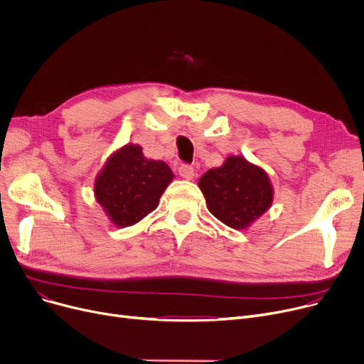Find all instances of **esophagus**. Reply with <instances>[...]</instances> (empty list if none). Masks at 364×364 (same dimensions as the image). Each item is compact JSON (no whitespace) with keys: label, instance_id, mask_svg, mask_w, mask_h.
Here are the masks:
<instances>
[{"label":"esophagus","instance_id":"esophagus-1","mask_svg":"<svg viewBox=\"0 0 364 364\" xmlns=\"http://www.w3.org/2000/svg\"><path fill=\"white\" fill-rule=\"evenodd\" d=\"M178 172L184 180H192L195 177V169L192 165H181L178 168Z\"/></svg>","mask_w":364,"mask_h":364}]
</instances>
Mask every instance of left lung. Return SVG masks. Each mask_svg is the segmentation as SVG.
Here are the masks:
<instances>
[{
	"mask_svg": "<svg viewBox=\"0 0 364 364\" xmlns=\"http://www.w3.org/2000/svg\"><path fill=\"white\" fill-rule=\"evenodd\" d=\"M198 186L209 213L235 230H245L273 203L267 172L243 156H228L221 166L205 172Z\"/></svg>",
	"mask_w": 364,
	"mask_h": 364,
	"instance_id": "1",
	"label": "left lung"
}]
</instances>
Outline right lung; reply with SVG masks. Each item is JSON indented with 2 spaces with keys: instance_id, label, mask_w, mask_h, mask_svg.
<instances>
[{
  "instance_id": "obj_1",
  "label": "right lung",
  "mask_w": 364,
  "mask_h": 364,
  "mask_svg": "<svg viewBox=\"0 0 364 364\" xmlns=\"http://www.w3.org/2000/svg\"><path fill=\"white\" fill-rule=\"evenodd\" d=\"M172 178L174 172L164 161L144 158L139 144H125L95 177L94 196L112 224L129 227L155 211Z\"/></svg>"
}]
</instances>
